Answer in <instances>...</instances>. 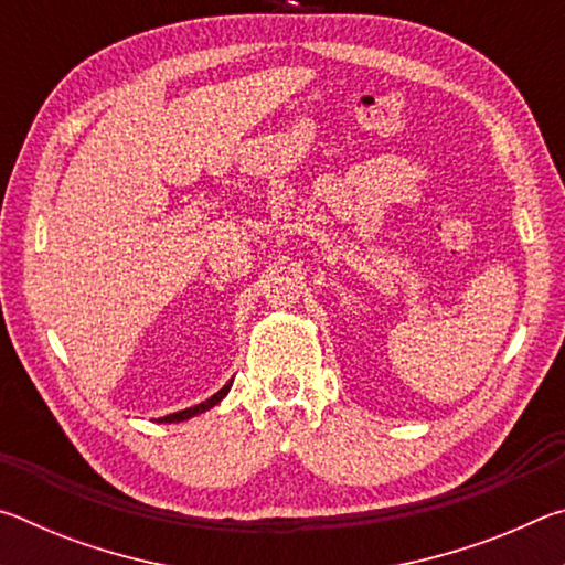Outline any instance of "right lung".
I'll return each instance as SVG.
<instances>
[{"label":"right lung","mask_w":565,"mask_h":565,"mask_svg":"<svg viewBox=\"0 0 565 565\" xmlns=\"http://www.w3.org/2000/svg\"><path fill=\"white\" fill-rule=\"evenodd\" d=\"M232 381H234V379H232ZM232 381H226L224 388H218L212 398L202 401V404H196V406H189V408H184V411H177V414L161 416V418H159V424H179V420H186V418H191V416H199V414H204V411L214 408V406L218 404V401H222V398L228 394V388H232Z\"/></svg>","instance_id":"1"}]
</instances>
